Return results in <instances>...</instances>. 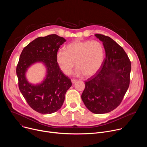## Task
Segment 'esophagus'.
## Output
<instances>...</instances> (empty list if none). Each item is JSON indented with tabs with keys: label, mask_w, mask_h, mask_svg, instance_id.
Here are the masks:
<instances>
[{
	"label": "esophagus",
	"mask_w": 147,
	"mask_h": 147,
	"mask_svg": "<svg viewBox=\"0 0 147 147\" xmlns=\"http://www.w3.org/2000/svg\"><path fill=\"white\" fill-rule=\"evenodd\" d=\"M71 80L72 83H73V84H74V83H75V82L77 81V80H75V79H71Z\"/></svg>",
	"instance_id": "obj_1"
}]
</instances>
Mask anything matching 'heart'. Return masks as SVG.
<instances>
[{
	"label": "heart",
	"instance_id": "obj_1",
	"mask_svg": "<svg viewBox=\"0 0 147 147\" xmlns=\"http://www.w3.org/2000/svg\"><path fill=\"white\" fill-rule=\"evenodd\" d=\"M105 57L102 44L98 40H76L67 45L65 51L59 50L56 54L57 63L62 72L68 74L76 65L73 74L90 77L98 72Z\"/></svg>",
	"mask_w": 147,
	"mask_h": 147
}]
</instances>
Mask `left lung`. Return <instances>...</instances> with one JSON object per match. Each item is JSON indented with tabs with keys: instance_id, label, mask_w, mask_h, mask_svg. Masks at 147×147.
<instances>
[{
	"instance_id": "obj_1",
	"label": "left lung",
	"mask_w": 147,
	"mask_h": 147,
	"mask_svg": "<svg viewBox=\"0 0 147 147\" xmlns=\"http://www.w3.org/2000/svg\"><path fill=\"white\" fill-rule=\"evenodd\" d=\"M95 35L103 42L106 57L98 73L85 82L81 99L91 112L103 114L112 111L121 102L130 84L131 62L111 38Z\"/></svg>"
}]
</instances>
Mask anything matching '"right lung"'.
I'll list each match as a JSON object with an SVG mask.
<instances>
[{"label":"right lung","instance_id":"add662e5","mask_svg":"<svg viewBox=\"0 0 147 147\" xmlns=\"http://www.w3.org/2000/svg\"><path fill=\"white\" fill-rule=\"evenodd\" d=\"M66 39L56 34L36 38L20 55L16 68L18 87L29 106L42 114L53 113L63 104L65 94L71 86V80L63 73L56 61V54ZM42 62L47 67L46 77L36 85L29 83L25 77L28 67Z\"/></svg>","mask_w":147,"mask_h":147}]
</instances>
